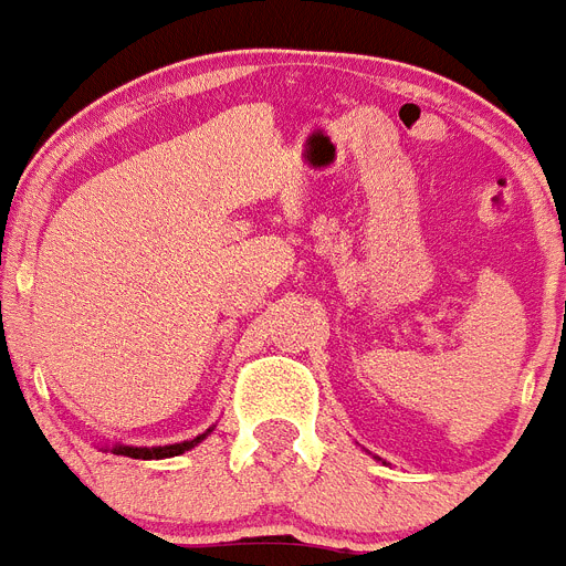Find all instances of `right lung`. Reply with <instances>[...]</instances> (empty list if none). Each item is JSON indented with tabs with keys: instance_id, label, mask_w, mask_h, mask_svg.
I'll list each match as a JSON object with an SVG mask.
<instances>
[{
	"instance_id": "right-lung-1",
	"label": "right lung",
	"mask_w": 566,
	"mask_h": 566,
	"mask_svg": "<svg viewBox=\"0 0 566 566\" xmlns=\"http://www.w3.org/2000/svg\"><path fill=\"white\" fill-rule=\"evenodd\" d=\"M210 433V428L205 433H199V437H193V440L188 442H176V446H156V448H135V446H115L112 448V454H124V457H133V460H165V457H179L185 454V451H190L193 446H199V442L205 440Z\"/></svg>"
}]
</instances>
